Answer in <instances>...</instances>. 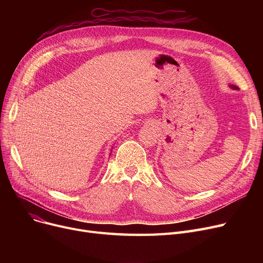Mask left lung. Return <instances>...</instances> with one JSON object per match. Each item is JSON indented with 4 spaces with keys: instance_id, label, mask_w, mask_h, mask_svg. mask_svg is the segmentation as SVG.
Returning a JSON list of instances; mask_svg holds the SVG:
<instances>
[{
    "instance_id": "left-lung-1",
    "label": "left lung",
    "mask_w": 263,
    "mask_h": 263,
    "mask_svg": "<svg viewBox=\"0 0 263 263\" xmlns=\"http://www.w3.org/2000/svg\"><path fill=\"white\" fill-rule=\"evenodd\" d=\"M230 87H231V88H233V89H238V87H237V86H234V85H230Z\"/></svg>"
}]
</instances>
